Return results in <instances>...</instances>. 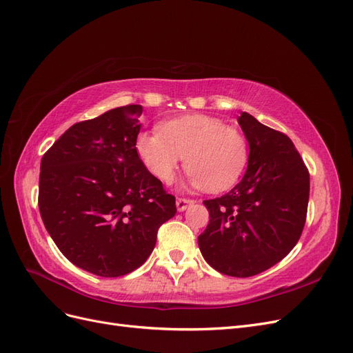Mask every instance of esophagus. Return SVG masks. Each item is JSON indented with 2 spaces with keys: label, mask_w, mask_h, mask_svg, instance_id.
Returning a JSON list of instances; mask_svg holds the SVG:
<instances>
[{
  "label": "esophagus",
  "mask_w": 353,
  "mask_h": 353,
  "mask_svg": "<svg viewBox=\"0 0 353 353\" xmlns=\"http://www.w3.org/2000/svg\"><path fill=\"white\" fill-rule=\"evenodd\" d=\"M194 203V200L193 199H188V197H178L176 199V208H178V210H185L190 205H193Z\"/></svg>",
  "instance_id": "34e87169"
}]
</instances>
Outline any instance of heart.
Segmentation results:
<instances>
[{"label": "heart", "mask_w": 353, "mask_h": 353, "mask_svg": "<svg viewBox=\"0 0 353 353\" xmlns=\"http://www.w3.org/2000/svg\"><path fill=\"white\" fill-rule=\"evenodd\" d=\"M135 150L141 163L160 183L174 179L181 160L194 187L210 193L237 183L249 162V143L240 131L216 117L191 114L168 121L159 131L137 137Z\"/></svg>", "instance_id": "obj_1"}]
</instances>
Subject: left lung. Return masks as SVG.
Masks as SVG:
<instances>
[{
    "label": "left lung",
    "mask_w": 353,
    "mask_h": 353,
    "mask_svg": "<svg viewBox=\"0 0 353 353\" xmlns=\"http://www.w3.org/2000/svg\"><path fill=\"white\" fill-rule=\"evenodd\" d=\"M248 170L230 193L205 200L209 223L199 236L206 262L231 276H252L290 253L302 236L309 172L285 134L243 112Z\"/></svg>",
    "instance_id": "1"
}]
</instances>
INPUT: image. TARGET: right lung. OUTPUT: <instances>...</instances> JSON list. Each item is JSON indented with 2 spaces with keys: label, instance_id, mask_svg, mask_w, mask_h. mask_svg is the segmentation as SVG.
I'll return each mask as SVG.
<instances>
[{
  "label": "right lung",
  "instance_id": "1",
  "mask_svg": "<svg viewBox=\"0 0 353 353\" xmlns=\"http://www.w3.org/2000/svg\"><path fill=\"white\" fill-rule=\"evenodd\" d=\"M141 113L128 104L74 123L41 160L42 222L73 265L100 276L141 266L176 213L175 197L137 154Z\"/></svg>",
  "mask_w": 353,
  "mask_h": 353
}]
</instances>
